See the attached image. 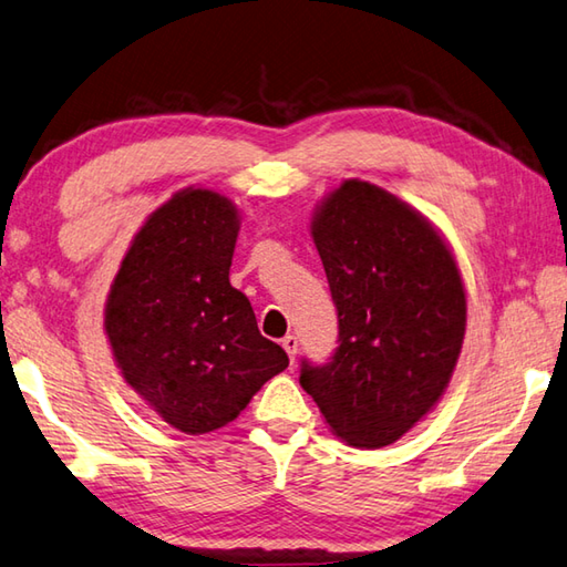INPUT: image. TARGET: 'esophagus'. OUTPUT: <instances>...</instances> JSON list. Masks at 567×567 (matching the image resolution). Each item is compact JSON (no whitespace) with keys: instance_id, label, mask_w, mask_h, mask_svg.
<instances>
[{"instance_id":"1","label":"esophagus","mask_w":567,"mask_h":567,"mask_svg":"<svg viewBox=\"0 0 567 567\" xmlns=\"http://www.w3.org/2000/svg\"><path fill=\"white\" fill-rule=\"evenodd\" d=\"M282 349L287 351V357H290V361L295 363V357H297V337H285V339H282Z\"/></svg>"}]
</instances>
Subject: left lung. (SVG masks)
<instances>
[{
  "mask_svg": "<svg viewBox=\"0 0 567 567\" xmlns=\"http://www.w3.org/2000/svg\"><path fill=\"white\" fill-rule=\"evenodd\" d=\"M312 238L339 317V347L299 383L351 447H385L420 423L457 365L467 297L425 216L369 182L319 204Z\"/></svg>",
  "mask_w": 567,
  "mask_h": 567,
  "instance_id": "1",
  "label": "left lung"
}]
</instances>
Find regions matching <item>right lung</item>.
Instances as JSON below:
<instances>
[{
    "label": "right lung",
    "mask_w": 567,
    "mask_h": 567,
    "mask_svg": "<svg viewBox=\"0 0 567 567\" xmlns=\"http://www.w3.org/2000/svg\"><path fill=\"white\" fill-rule=\"evenodd\" d=\"M238 228L226 196L184 188L144 220L107 295L122 379L186 435L228 425L290 363L228 280Z\"/></svg>",
    "instance_id": "right-lung-1"
}]
</instances>
